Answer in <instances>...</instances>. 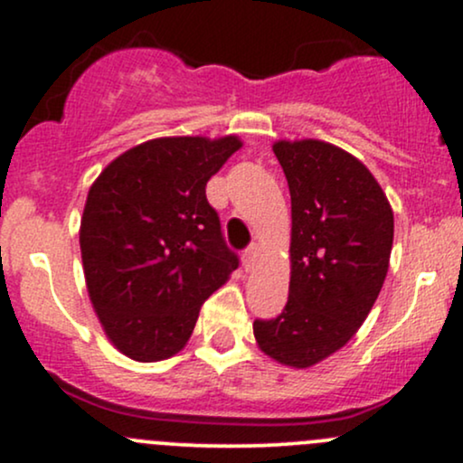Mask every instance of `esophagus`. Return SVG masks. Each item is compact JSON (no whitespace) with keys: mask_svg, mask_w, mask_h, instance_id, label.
Wrapping results in <instances>:
<instances>
[{"mask_svg":"<svg viewBox=\"0 0 463 463\" xmlns=\"http://www.w3.org/2000/svg\"><path fill=\"white\" fill-rule=\"evenodd\" d=\"M257 257H259V246H250L246 252H243V268L246 269H250L254 265V261H257Z\"/></svg>","mask_w":463,"mask_h":463,"instance_id":"esophagus-1","label":"esophagus"}]
</instances>
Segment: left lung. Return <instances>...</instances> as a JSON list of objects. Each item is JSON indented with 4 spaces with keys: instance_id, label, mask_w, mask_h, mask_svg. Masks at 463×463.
Instances as JSON below:
<instances>
[{
    "instance_id": "obj_1",
    "label": "left lung",
    "mask_w": 463,
    "mask_h": 463,
    "mask_svg": "<svg viewBox=\"0 0 463 463\" xmlns=\"http://www.w3.org/2000/svg\"><path fill=\"white\" fill-rule=\"evenodd\" d=\"M291 195L289 298L254 320L268 357L311 368L359 331L390 268L394 213L359 158L317 139L276 141Z\"/></svg>"
}]
</instances>
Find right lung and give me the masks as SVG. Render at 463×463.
<instances>
[{
	"label": "right lung",
	"instance_id": "1",
	"mask_svg": "<svg viewBox=\"0 0 463 463\" xmlns=\"http://www.w3.org/2000/svg\"><path fill=\"white\" fill-rule=\"evenodd\" d=\"M239 147L235 135L152 139L106 165L89 189L84 279L104 333L126 357L150 364L180 353L202 302L237 269L206 183Z\"/></svg>",
	"mask_w": 463,
	"mask_h": 463
}]
</instances>
